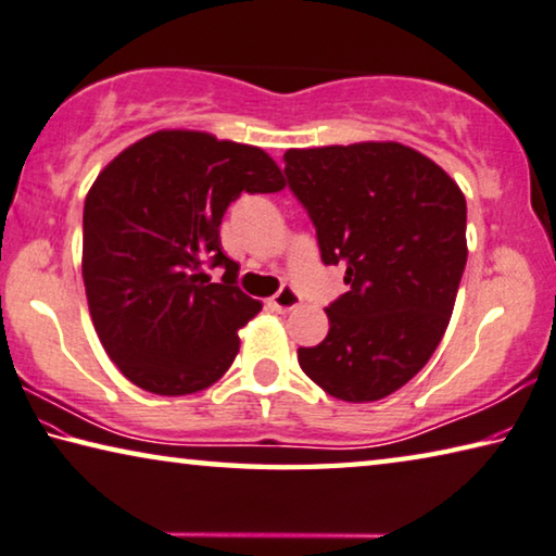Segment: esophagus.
I'll use <instances>...</instances> for the list:
<instances>
[{
  "mask_svg": "<svg viewBox=\"0 0 556 556\" xmlns=\"http://www.w3.org/2000/svg\"><path fill=\"white\" fill-rule=\"evenodd\" d=\"M300 303H303V298H300V293H298L293 286H283L276 295L268 300V305L273 307V311H278V313L295 311Z\"/></svg>",
  "mask_w": 556,
  "mask_h": 556,
  "instance_id": "obj_1",
  "label": "esophagus"
}]
</instances>
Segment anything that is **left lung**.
<instances>
[{"instance_id": "1", "label": "left lung", "mask_w": 556, "mask_h": 556, "mask_svg": "<svg viewBox=\"0 0 556 556\" xmlns=\"http://www.w3.org/2000/svg\"><path fill=\"white\" fill-rule=\"evenodd\" d=\"M288 189L311 216L325 266L348 293L327 305L330 332L300 348V369L342 402H377L424 369L448 327L466 268V197L399 142L283 154Z\"/></svg>"}]
</instances>
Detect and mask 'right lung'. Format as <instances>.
Instances as JSON below:
<instances>
[{
    "instance_id": "obj_1",
    "label": "right lung",
    "mask_w": 556,
    "mask_h": 556,
    "mask_svg": "<svg viewBox=\"0 0 556 556\" xmlns=\"http://www.w3.org/2000/svg\"><path fill=\"white\" fill-rule=\"evenodd\" d=\"M266 152L206 132L162 130L100 172L84 206V283L117 369L160 396L212 387L261 311L239 288L218 226L241 194L280 192ZM224 267L212 285L203 266Z\"/></svg>"
}]
</instances>
